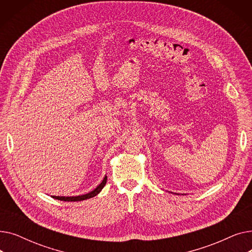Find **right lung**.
I'll use <instances>...</instances> for the list:
<instances>
[{"label": "right lung", "instance_id": "right-lung-1", "mask_svg": "<svg viewBox=\"0 0 252 252\" xmlns=\"http://www.w3.org/2000/svg\"><path fill=\"white\" fill-rule=\"evenodd\" d=\"M106 181H107V177L105 176L102 183L99 185V186L95 190H93L92 192H90L88 194H85V195L72 196V197H64V196H52V197L55 198V199L61 200V201H82V200H86V199H89V198H92V197L96 196L97 194H99L101 192V190L103 189V187L106 185Z\"/></svg>", "mask_w": 252, "mask_h": 252}]
</instances>
